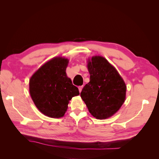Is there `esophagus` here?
<instances>
[{"label":"esophagus","instance_id":"obj_1","mask_svg":"<svg viewBox=\"0 0 159 159\" xmlns=\"http://www.w3.org/2000/svg\"><path fill=\"white\" fill-rule=\"evenodd\" d=\"M83 85L82 86H79V88H78V89H79V91L81 93V90H82V89H83Z\"/></svg>","mask_w":159,"mask_h":159}]
</instances>
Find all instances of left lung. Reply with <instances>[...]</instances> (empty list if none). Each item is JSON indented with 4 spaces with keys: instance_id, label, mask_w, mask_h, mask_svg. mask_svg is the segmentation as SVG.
<instances>
[{
    "instance_id": "obj_1",
    "label": "left lung",
    "mask_w": 159,
    "mask_h": 159,
    "mask_svg": "<svg viewBox=\"0 0 159 159\" xmlns=\"http://www.w3.org/2000/svg\"><path fill=\"white\" fill-rule=\"evenodd\" d=\"M89 82L81 92V98L89 113L98 119L112 117L126 99L127 85L115 67L101 56L88 59Z\"/></svg>"
}]
</instances>
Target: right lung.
<instances>
[{"label":"right lung","instance_id":"right-lung-1","mask_svg":"<svg viewBox=\"0 0 159 159\" xmlns=\"http://www.w3.org/2000/svg\"><path fill=\"white\" fill-rule=\"evenodd\" d=\"M69 60L57 56L38 68L29 81L31 98L40 111L51 118L64 116L70 101L80 95L66 75Z\"/></svg>","mask_w":159,"mask_h":159}]
</instances>
